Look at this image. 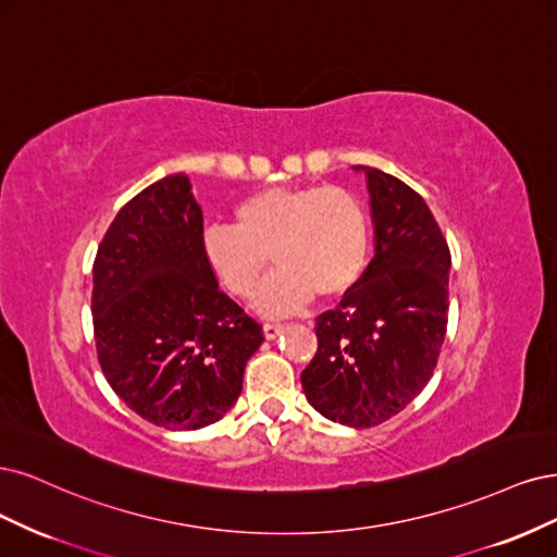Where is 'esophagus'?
I'll use <instances>...</instances> for the list:
<instances>
[{
  "label": "esophagus",
  "instance_id": "obj_1",
  "mask_svg": "<svg viewBox=\"0 0 557 557\" xmlns=\"http://www.w3.org/2000/svg\"><path fill=\"white\" fill-rule=\"evenodd\" d=\"M282 331H284V324H280V321H265V324H263V335H265L268 339L277 337Z\"/></svg>",
  "mask_w": 557,
  "mask_h": 557
}]
</instances>
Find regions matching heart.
<instances>
[{
	"label": "heart",
	"instance_id": "obj_1",
	"mask_svg": "<svg viewBox=\"0 0 557 557\" xmlns=\"http://www.w3.org/2000/svg\"><path fill=\"white\" fill-rule=\"evenodd\" d=\"M231 224L201 233L210 273L236 298L255 296L271 258L277 273L259 294L265 312H289L333 300L361 280L370 252V214L361 196L335 185L273 187L233 208Z\"/></svg>",
	"mask_w": 557,
	"mask_h": 557
}]
</instances>
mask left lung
Segmentation results:
<instances>
[{
	"label": "left lung",
	"mask_w": 557,
	"mask_h": 557,
	"mask_svg": "<svg viewBox=\"0 0 557 557\" xmlns=\"http://www.w3.org/2000/svg\"><path fill=\"white\" fill-rule=\"evenodd\" d=\"M374 259L335 310L317 317L305 398L331 421L372 428L396 417L433 376L448 321L451 252L409 185L366 169Z\"/></svg>",
	"instance_id": "obj_1"
}]
</instances>
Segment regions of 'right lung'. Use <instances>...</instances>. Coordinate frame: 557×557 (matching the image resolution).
<instances>
[{
    "label": "right lung",
    "mask_w": 557,
    "mask_h": 557,
    "mask_svg": "<svg viewBox=\"0 0 557 557\" xmlns=\"http://www.w3.org/2000/svg\"><path fill=\"white\" fill-rule=\"evenodd\" d=\"M185 173L124 203L99 243L92 324L106 382L140 419L169 430L220 421L238 400L263 329L201 255L203 212Z\"/></svg>",
    "instance_id": "add662e5"
}]
</instances>
